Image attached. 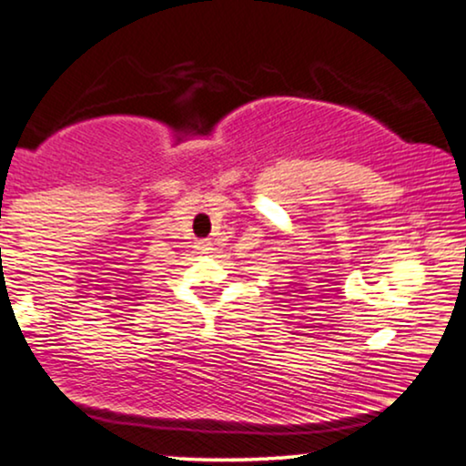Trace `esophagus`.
I'll list each match as a JSON object with an SVG mask.
<instances>
[{"label": "esophagus", "mask_w": 466, "mask_h": 466, "mask_svg": "<svg viewBox=\"0 0 466 466\" xmlns=\"http://www.w3.org/2000/svg\"><path fill=\"white\" fill-rule=\"evenodd\" d=\"M199 249H210V243H208V240H201V243H199Z\"/></svg>", "instance_id": "1"}]
</instances>
